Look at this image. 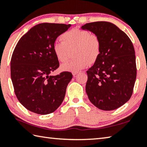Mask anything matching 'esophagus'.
<instances>
[{"mask_svg": "<svg viewBox=\"0 0 147 147\" xmlns=\"http://www.w3.org/2000/svg\"><path fill=\"white\" fill-rule=\"evenodd\" d=\"M79 73V72H73V76H76V74H78Z\"/></svg>", "mask_w": 147, "mask_h": 147, "instance_id": "esophagus-1", "label": "esophagus"}]
</instances>
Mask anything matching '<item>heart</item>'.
<instances>
[{
  "label": "heart",
  "mask_w": 147,
  "mask_h": 147,
  "mask_svg": "<svg viewBox=\"0 0 147 147\" xmlns=\"http://www.w3.org/2000/svg\"><path fill=\"white\" fill-rule=\"evenodd\" d=\"M61 42L53 45V52L59 61L65 62L73 52L74 59L62 64V71L78 72L93 64L99 58L101 52V43L98 37L88 30L78 28L65 32L61 36Z\"/></svg>",
  "instance_id": "1"
}]
</instances>
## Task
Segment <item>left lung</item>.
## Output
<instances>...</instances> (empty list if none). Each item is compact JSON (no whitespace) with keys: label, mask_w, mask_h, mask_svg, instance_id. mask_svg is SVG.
Masks as SVG:
<instances>
[{"label":"left lung","mask_w":147,"mask_h":147,"mask_svg":"<svg viewBox=\"0 0 147 147\" xmlns=\"http://www.w3.org/2000/svg\"><path fill=\"white\" fill-rule=\"evenodd\" d=\"M100 40L99 58L87 71L86 93L96 108L111 111L130 98L137 69L135 51L130 38L115 24L106 21L86 23L80 27Z\"/></svg>","instance_id":"obj_1"}]
</instances>
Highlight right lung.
Instances as JSON below:
<instances>
[{
	"label": "right lung",
	"instance_id": "right-lung-1",
	"mask_svg": "<svg viewBox=\"0 0 147 147\" xmlns=\"http://www.w3.org/2000/svg\"><path fill=\"white\" fill-rule=\"evenodd\" d=\"M71 26L37 24L19 39L14 49L10 69L15 93L20 103L32 112L51 113L63 100L73 74L67 71L56 76L50 74L59 67L53 45Z\"/></svg>",
	"mask_w": 147,
	"mask_h": 147
}]
</instances>
